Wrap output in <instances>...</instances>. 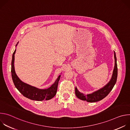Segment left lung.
Returning a JSON list of instances; mask_svg holds the SVG:
<instances>
[{
    "mask_svg": "<svg viewBox=\"0 0 130 130\" xmlns=\"http://www.w3.org/2000/svg\"><path fill=\"white\" fill-rule=\"evenodd\" d=\"M114 58L115 61V67L113 71V76L112 79L110 80V81L106 84L105 86H104L101 89L93 92L91 94L88 95H85L83 94L81 92H79L77 88L76 87L75 89V93L76 96L80 99L82 100H86L89 102H95L99 101L103 98H104L109 93L110 91L112 90L113 88L114 87L115 83H116L117 78V60L116 54L114 52Z\"/></svg>",
    "mask_w": 130,
    "mask_h": 130,
    "instance_id": "8db88e82",
    "label": "left lung"
}]
</instances>
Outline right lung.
<instances>
[{"instance_id": "right-lung-1", "label": "right lung", "mask_w": 130, "mask_h": 130, "mask_svg": "<svg viewBox=\"0 0 130 130\" xmlns=\"http://www.w3.org/2000/svg\"><path fill=\"white\" fill-rule=\"evenodd\" d=\"M15 51L16 49L12 55V60L11 63V74L13 83L16 88L19 90V91L24 96L32 100H48L52 99L53 97H54L57 93L58 83L60 80L61 75L58 77V79L55 81L53 84H52L49 88L45 89H39L23 82L17 76L14 70V62Z\"/></svg>"}]
</instances>
